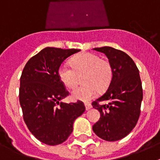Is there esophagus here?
<instances>
[{
  "instance_id": "obj_1",
  "label": "esophagus",
  "mask_w": 160,
  "mask_h": 160,
  "mask_svg": "<svg viewBox=\"0 0 160 160\" xmlns=\"http://www.w3.org/2000/svg\"><path fill=\"white\" fill-rule=\"evenodd\" d=\"M85 107H86V110H87V111H89L90 109H91L92 106H91V104H90V103L86 102L85 103Z\"/></svg>"
}]
</instances>
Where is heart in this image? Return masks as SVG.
<instances>
[{
	"instance_id": "b5f03b06",
	"label": "heart",
	"mask_w": 160,
	"mask_h": 160,
	"mask_svg": "<svg viewBox=\"0 0 160 160\" xmlns=\"http://www.w3.org/2000/svg\"><path fill=\"white\" fill-rule=\"evenodd\" d=\"M70 66L62 65L58 70V76L66 89L73 90L78 85L79 77L83 75L84 85L72 92V99L90 101L96 96L98 90H106L111 83L113 75L111 64L95 53L77 55L70 60Z\"/></svg>"
}]
</instances>
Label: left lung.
Masks as SVG:
<instances>
[{"label": "left lung", "mask_w": 160, "mask_h": 160, "mask_svg": "<svg viewBox=\"0 0 160 160\" xmlns=\"http://www.w3.org/2000/svg\"><path fill=\"white\" fill-rule=\"evenodd\" d=\"M94 50L105 53L113 70L108 88L92 106L101 114L93 131L106 141L119 140L131 132L140 115L142 88L139 71L134 61L124 52L104 46ZM108 104L100 105L99 101Z\"/></svg>", "instance_id": "8db88e82"}]
</instances>
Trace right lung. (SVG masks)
Returning a JSON list of instances; mask_svg holds the SVG:
<instances>
[{
	"label": "right lung",
	"instance_id": "1",
	"mask_svg": "<svg viewBox=\"0 0 160 160\" xmlns=\"http://www.w3.org/2000/svg\"><path fill=\"white\" fill-rule=\"evenodd\" d=\"M80 49L46 47L31 58L20 79L19 101L27 128L38 140L58 145L73 131L74 120L84 113L82 102L65 103L69 95L58 76L62 63Z\"/></svg>",
	"mask_w": 160,
	"mask_h": 160
}]
</instances>
